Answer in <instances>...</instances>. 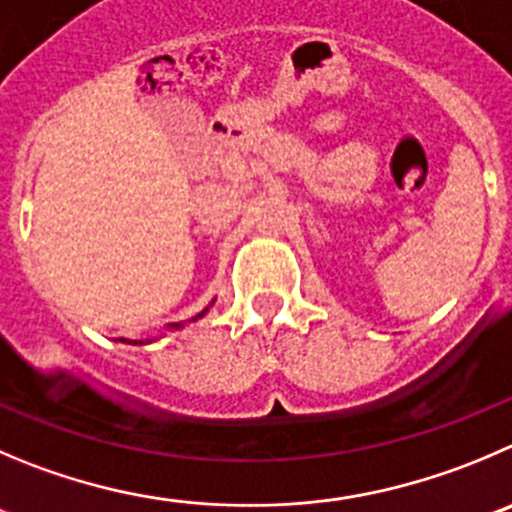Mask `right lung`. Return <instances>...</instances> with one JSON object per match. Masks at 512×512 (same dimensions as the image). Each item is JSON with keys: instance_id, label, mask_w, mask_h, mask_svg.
Wrapping results in <instances>:
<instances>
[{"instance_id": "obj_1", "label": "right lung", "mask_w": 512, "mask_h": 512, "mask_svg": "<svg viewBox=\"0 0 512 512\" xmlns=\"http://www.w3.org/2000/svg\"><path fill=\"white\" fill-rule=\"evenodd\" d=\"M208 309H211V306H206V309H203L201 314L193 316L191 321H196V319H201V316H206ZM180 326H183V324H180V321H178V324H168V329H180ZM125 342H128V344H150V342H153V339H125Z\"/></svg>"}]
</instances>
